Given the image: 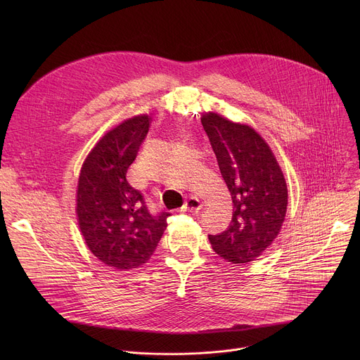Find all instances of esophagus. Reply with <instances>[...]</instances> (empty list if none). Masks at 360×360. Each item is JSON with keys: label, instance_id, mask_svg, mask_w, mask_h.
<instances>
[{"label": "esophagus", "instance_id": "esophagus-1", "mask_svg": "<svg viewBox=\"0 0 360 360\" xmlns=\"http://www.w3.org/2000/svg\"><path fill=\"white\" fill-rule=\"evenodd\" d=\"M202 208V203H200V200L198 199V198H195V196H191L186 202H185V205L182 207V212H199V210Z\"/></svg>", "mask_w": 360, "mask_h": 360}]
</instances>
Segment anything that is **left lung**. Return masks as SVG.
<instances>
[{
    "label": "left lung",
    "instance_id": "1",
    "mask_svg": "<svg viewBox=\"0 0 360 360\" xmlns=\"http://www.w3.org/2000/svg\"><path fill=\"white\" fill-rule=\"evenodd\" d=\"M231 192L229 228L210 235L212 249L231 264L255 261L278 238L288 210V185L268 142L252 127L210 111L200 117Z\"/></svg>",
    "mask_w": 360,
    "mask_h": 360
}]
</instances>
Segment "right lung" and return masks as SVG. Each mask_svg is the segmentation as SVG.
<instances>
[{"mask_svg": "<svg viewBox=\"0 0 360 360\" xmlns=\"http://www.w3.org/2000/svg\"><path fill=\"white\" fill-rule=\"evenodd\" d=\"M150 117L139 114L102 135L86 155L77 186V221L88 249L117 271L146 264L167 229L168 212L152 217L127 171L148 134Z\"/></svg>", "mask_w": 360, "mask_h": 360, "instance_id": "right-lung-1", "label": "right lung"}]
</instances>
